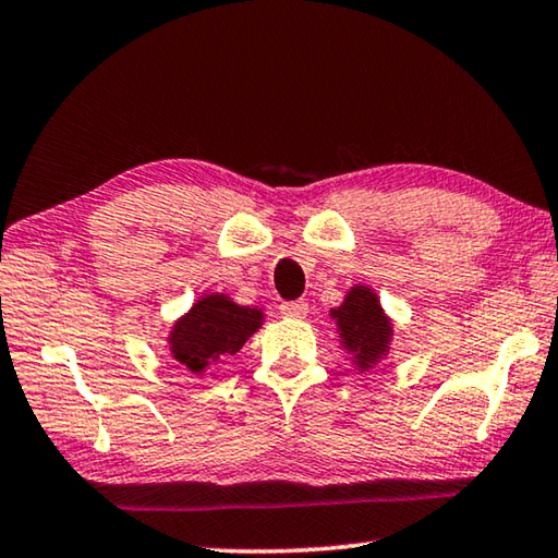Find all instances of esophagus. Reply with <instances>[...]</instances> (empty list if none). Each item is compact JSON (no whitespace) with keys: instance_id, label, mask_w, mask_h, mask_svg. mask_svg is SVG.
<instances>
[{"instance_id":"obj_1","label":"esophagus","mask_w":558,"mask_h":558,"mask_svg":"<svg viewBox=\"0 0 558 558\" xmlns=\"http://www.w3.org/2000/svg\"><path fill=\"white\" fill-rule=\"evenodd\" d=\"M280 315L292 317V319H302L307 315V302L295 300V302H282L280 305Z\"/></svg>"}]
</instances>
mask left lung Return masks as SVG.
<instances>
[{
	"label": "left lung",
	"mask_w": 558,
	"mask_h": 558,
	"mask_svg": "<svg viewBox=\"0 0 558 558\" xmlns=\"http://www.w3.org/2000/svg\"><path fill=\"white\" fill-rule=\"evenodd\" d=\"M329 317L337 323L339 347L352 356L359 372H369L389 356L393 323L369 286L349 288L342 305L329 310Z\"/></svg>",
	"instance_id": "obj_1"
}]
</instances>
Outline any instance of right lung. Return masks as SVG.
Returning <instances> with one entry per match:
<instances>
[{"mask_svg": "<svg viewBox=\"0 0 558 558\" xmlns=\"http://www.w3.org/2000/svg\"><path fill=\"white\" fill-rule=\"evenodd\" d=\"M266 323L263 307L233 302L226 292H209L177 319L167 335L169 352L196 376L221 356H233Z\"/></svg>", "mask_w": 558, "mask_h": 558, "instance_id": "add662e5", "label": "right lung"}]
</instances>
